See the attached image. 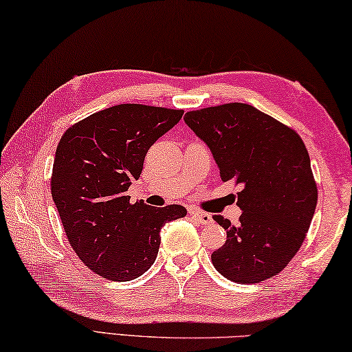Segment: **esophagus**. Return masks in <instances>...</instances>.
Listing matches in <instances>:
<instances>
[{"instance_id": "34e87169", "label": "esophagus", "mask_w": 352, "mask_h": 352, "mask_svg": "<svg viewBox=\"0 0 352 352\" xmlns=\"http://www.w3.org/2000/svg\"><path fill=\"white\" fill-rule=\"evenodd\" d=\"M189 214H191L194 221H197L199 224H202V226L210 224V222L213 221L211 219V214L204 213V211H200V210H189Z\"/></svg>"}]
</instances>
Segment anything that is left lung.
<instances>
[{"instance_id":"8db88e82","label":"left lung","mask_w":352,"mask_h":352,"mask_svg":"<svg viewBox=\"0 0 352 352\" xmlns=\"http://www.w3.org/2000/svg\"><path fill=\"white\" fill-rule=\"evenodd\" d=\"M208 146L222 182L241 185L239 222L213 219L227 230L211 254L228 280L258 283L285 267L309 232L318 189L305 144L292 128L246 103H226L185 114Z\"/></svg>"}]
</instances>
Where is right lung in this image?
<instances>
[{"instance_id": "add662e5", "label": "right lung", "mask_w": 352, "mask_h": 352, "mask_svg": "<svg viewBox=\"0 0 352 352\" xmlns=\"http://www.w3.org/2000/svg\"><path fill=\"white\" fill-rule=\"evenodd\" d=\"M182 109L116 104L72 125L56 148L52 196L70 246L108 280L142 276L158 255L166 222L186 216L182 205L152 208L126 196L153 144L174 128Z\"/></svg>"}]
</instances>
